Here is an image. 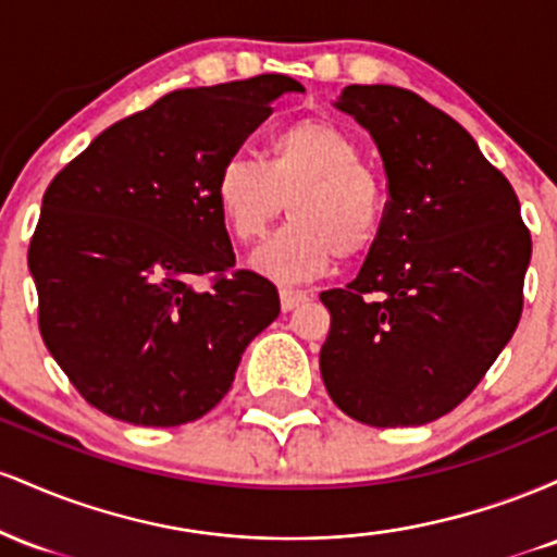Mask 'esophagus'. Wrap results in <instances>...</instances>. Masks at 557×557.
I'll return each instance as SVG.
<instances>
[{"label": "esophagus", "instance_id": "34e87169", "mask_svg": "<svg viewBox=\"0 0 557 557\" xmlns=\"http://www.w3.org/2000/svg\"><path fill=\"white\" fill-rule=\"evenodd\" d=\"M306 300H309V293L306 290H296V287H280V306H283V311L298 309V306L306 304Z\"/></svg>", "mask_w": 557, "mask_h": 557}]
</instances>
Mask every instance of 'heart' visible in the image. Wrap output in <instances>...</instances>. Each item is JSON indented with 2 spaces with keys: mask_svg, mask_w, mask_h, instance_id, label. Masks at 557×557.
Here are the masks:
<instances>
[{
  "mask_svg": "<svg viewBox=\"0 0 557 557\" xmlns=\"http://www.w3.org/2000/svg\"><path fill=\"white\" fill-rule=\"evenodd\" d=\"M214 201L240 243L261 238L287 207L290 222L251 257L253 270L277 283L317 277L335 257H363L387 214L385 183L361 162L359 140L324 117L274 133L264 162L230 157L216 172Z\"/></svg>",
  "mask_w": 557,
  "mask_h": 557,
  "instance_id": "obj_1",
  "label": "heart"
}]
</instances>
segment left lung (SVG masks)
<instances>
[{
    "instance_id": "obj_1",
    "label": "left lung",
    "mask_w": 557,
    "mask_h": 557,
    "mask_svg": "<svg viewBox=\"0 0 557 557\" xmlns=\"http://www.w3.org/2000/svg\"><path fill=\"white\" fill-rule=\"evenodd\" d=\"M369 131L387 214L359 277L324 290V387L369 426H421L471 395L519 327L532 235L519 198L461 125L398 86H345Z\"/></svg>"
}]
</instances>
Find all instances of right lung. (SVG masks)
Masks as SVG:
<instances>
[{
  "mask_svg": "<svg viewBox=\"0 0 557 557\" xmlns=\"http://www.w3.org/2000/svg\"><path fill=\"white\" fill-rule=\"evenodd\" d=\"M287 91L304 86L277 73L172 91L107 127L49 183L28 248L38 330L107 417L201 419L277 319V287L233 270L214 181ZM201 273L213 274L209 292L195 287Z\"/></svg>",
  "mask_w": 557,
  "mask_h": 557,
  "instance_id": "obj_1",
  "label": "right lung"
}]
</instances>
